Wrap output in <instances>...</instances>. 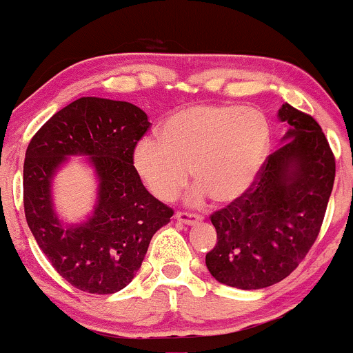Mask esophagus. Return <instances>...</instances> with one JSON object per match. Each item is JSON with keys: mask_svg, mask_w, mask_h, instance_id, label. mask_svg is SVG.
<instances>
[{"mask_svg": "<svg viewBox=\"0 0 353 353\" xmlns=\"http://www.w3.org/2000/svg\"><path fill=\"white\" fill-rule=\"evenodd\" d=\"M175 219L185 225H195L196 221L201 220L200 215H195V213H187V212H176Z\"/></svg>", "mask_w": 353, "mask_h": 353, "instance_id": "1", "label": "esophagus"}]
</instances>
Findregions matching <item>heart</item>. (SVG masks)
<instances>
[{"mask_svg":"<svg viewBox=\"0 0 353 353\" xmlns=\"http://www.w3.org/2000/svg\"><path fill=\"white\" fill-rule=\"evenodd\" d=\"M270 146V125L263 113L201 103L172 114L161 125L160 138H141L132 160L158 200H175L193 168L198 185L188 201L200 203L212 195L216 203L232 205L255 187Z\"/></svg>","mask_w":353,"mask_h":353,"instance_id":"obj_1","label":"heart"}]
</instances>
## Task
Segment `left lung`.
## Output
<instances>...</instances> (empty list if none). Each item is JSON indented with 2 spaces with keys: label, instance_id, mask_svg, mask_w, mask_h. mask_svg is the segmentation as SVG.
<instances>
[{
  "label": "left lung",
  "instance_id": "8db88e82",
  "mask_svg": "<svg viewBox=\"0 0 353 353\" xmlns=\"http://www.w3.org/2000/svg\"><path fill=\"white\" fill-rule=\"evenodd\" d=\"M282 146L247 196L212 215L216 245L205 256L220 283L259 290L299 267L319 236L335 180V158L320 125L288 103Z\"/></svg>",
  "mask_w": 353,
  "mask_h": 353
}]
</instances>
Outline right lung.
<instances>
[{"instance_id":"right-lung-1","label":"right lung","mask_w":353,"mask_h":353,"mask_svg":"<svg viewBox=\"0 0 353 353\" xmlns=\"http://www.w3.org/2000/svg\"><path fill=\"white\" fill-rule=\"evenodd\" d=\"M150 128L146 113L128 101L83 97L46 121L30 141L23 166L28 227L66 282L88 294H114L140 270L152 236L173 210L141 183L133 166L134 145ZM70 156L97 178V198L85 221L57 216L52 181Z\"/></svg>"}]
</instances>
